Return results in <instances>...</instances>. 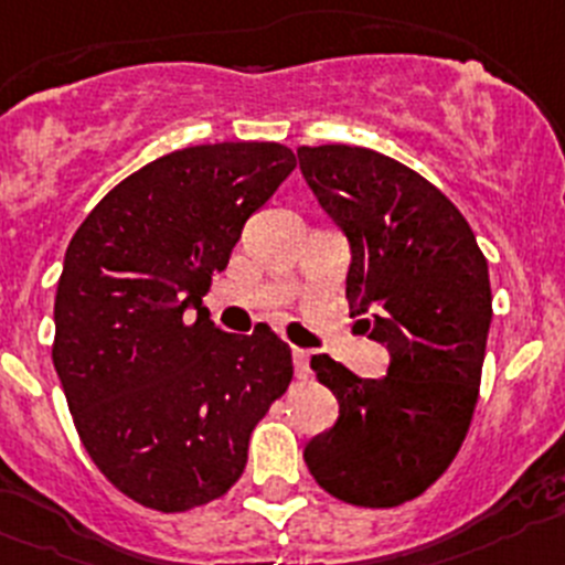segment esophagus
I'll return each mask as SVG.
<instances>
[{"instance_id":"esophagus-1","label":"esophagus","mask_w":565,"mask_h":565,"mask_svg":"<svg viewBox=\"0 0 565 565\" xmlns=\"http://www.w3.org/2000/svg\"><path fill=\"white\" fill-rule=\"evenodd\" d=\"M294 375L302 377V381L310 375V353L299 350V347H294Z\"/></svg>"}]
</instances>
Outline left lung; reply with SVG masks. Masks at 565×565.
<instances>
[{"instance_id": "left-lung-1", "label": "left lung", "mask_w": 565, "mask_h": 565, "mask_svg": "<svg viewBox=\"0 0 565 565\" xmlns=\"http://www.w3.org/2000/svg\"><path fill=\"white\" fill-rule=\"evenodd\" d=\"M297 157L350 241V310L390 350L384 377L310 359L339 420L305 445V462L347 504L397 507L437 482L470 428L493 319L488 260L462 212L406 164L353 145Z\"/></svg>"}]
</instances>
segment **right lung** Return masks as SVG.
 <instances>
[{
    "mask_svg": "<svg viewBox=\"0 0 565 565\" xmlns=\"http://www.w3.org/2000/svg\"><path fill=\"white\" fill-rule=\"evenodd\" d=\"M294 168L279 142L173 151L122 179L66 246L53 364L83 448L137 504L184 512L221 499L291 384L286 341L266 324L215 328L201 297Z\"/></svg>",
    "mask_w": 565,
    "mask_h": 565,
    "instance_id": "obj_1",
    "label": "right lung"
}]
</instances>
